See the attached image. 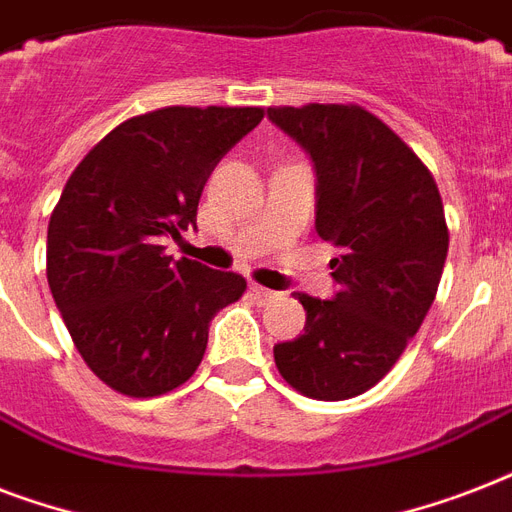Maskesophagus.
<instances>
[{"label": "esophagus", "mask_w": 512, "mask_h": 512, "mask_svg": "<svg viewBox=\"0 0 512 512\" xmlns=\"http://www.w3.org/2000/svg\"><path fill=\"white\" fill-rule=\"evenodd\" d=\"M249 295H252V300H255V303H260V305L276 300V292H273V289L260 287V284H249Z\"/></svg>", "instance_id": "34e87169"}]
</instances>
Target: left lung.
<instances>
[{"instance_id":"left-lung-1","label":"left lung","mask_w":512,"mask_h":512,"mask_svg":"<svg viewBox=\"0 0 512 512\" xmlns=\"http://www.w3.org/2000/svg\"><path fill=\"white\" fill-rule=\"evenodd\" d=\"M268 119L311 154L316 231L340 255L332 300L297 292L305 332L273 348L279 374L316 401H345L393 369L428 316L449 228L422 159L361 106L268 108Z\"/></svg>"}]
</instances>
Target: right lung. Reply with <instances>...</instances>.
<instances>
[{
    "instance_id": "obj_1",
    "label": "right lung",
    "mask_w": 512,
    "mask_h": 512,
    "mask_svg": "<svg viewBox=\"0 0 512 512\" xmlns=\"http://www.w3.org/2000/svg\"><path fill=\"white\" fill-rule=\"evenodd\" d=\"M263 108L167 106L108 132L50 215L47 281L79 356L108 388L154 398L201 364L209 321L247 281L162 247L196 225L217 162Z\"/></svg>"
}]
</instances>
